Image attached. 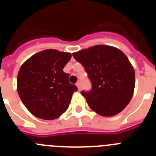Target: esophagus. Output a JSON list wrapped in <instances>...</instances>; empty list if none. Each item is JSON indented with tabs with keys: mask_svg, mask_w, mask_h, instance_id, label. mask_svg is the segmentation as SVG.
Listing matches in <instances>:
<instances>
[{
	"mask_svg": "<svg viewBox=\"0 0 156 156\" xmlns=\"http://www.w3.org/2000/svg\"><path fill=\"white\" fill-rule=\"evenodd\" d=\"M76 87H77V88H78V90H79V91H80V90H81L80 83V82L77 83H76Z\"/></svg>",
	"mask_w": 156,
	"mask_h": 156,
	"instance_id": "esophagus-1",
	"label": "esophagus"
}]
</instances>
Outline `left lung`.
Returning a JSON list of instances; mask_svg holds the SVG:
<instances>
[{
	"mask_svg": "<svg viewBox=\"0 0 156 156\" xmlns=\"http://www.w3.org/2000/svg\"><path fill=\"white\" fill-rule=\"evenodd\" d=\"M83 66L91 81L90 91H81L88 105L102 116H113L126 108L133 97L135 73L119 49L95 45L73 54Z\"/></svg>",
	"mask_w": 156,
	"mask_h": 156,
	"instance_id": "obj_1",
	"label": "left lung"
}]
</instances>
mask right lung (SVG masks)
Segmentation results:
<instances>
[{"mask_svg": "<svg viewBox=\"0 0 156 156\" xmlns=\"http://www.w3.org/2000/svg\"><path fill=\"white\" fill-rule=\"evenodd\" d=\"M69 52L48 49L35 54L19 71L17 90L27 109L42 119H55L67 110L76 85L69 82L63 68L71 59Z\"/></svg>", "mask_w": 156, "mask_h": 156, "instance_id": "1", "label": "right lung"}]
</instances>
